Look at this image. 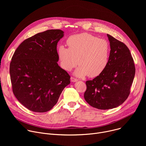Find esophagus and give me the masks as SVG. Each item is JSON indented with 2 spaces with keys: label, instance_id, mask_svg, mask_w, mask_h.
<instances>
[{
  "label": "esophagus",
  "instance_id": "1",
  "mask_svg": "<svg viewBox=\"0 0 146 146\" xmlns=\"http://www.w3.org/2000/svg\"><path fill=\"white\" fill-rule=\"evenodd\" d=\"M70 80H71V81L73 82H74L77 81V79H76V78H74V77H72L70 78Z\"/></svg>",
  "mask_w": 146,
  "mask_h": 146
}]
</instances>
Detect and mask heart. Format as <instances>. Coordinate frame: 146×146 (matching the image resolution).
Returning a JSON list of instances; mask_svg holds the SVG:
<instances>
[{
	"label": "heart",
	"mask_w": 146,
	"mask_h": 146,
	"mask_svg": "<svg viewBox=\"0 0 146 146\" xmlns=\"http://www.w3.org/2000/svg\"><path fill=\"white\" fill-rule=\"evenodd\" d=\"M67 44L69 48L60 46L58 49L60 64L64 70L70 71L78 63L74 74L80 77L87 75L95 77L105 71L110 54V46L107 40L81 33L69 37Z\"/></svg>",
	"instance_id": "obj_1"
}]
</instances>
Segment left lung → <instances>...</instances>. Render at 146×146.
Instances as JSON below:
<instances>
[{
  "label": "left lung",
  "instance_id": "1",
  "mask_svg": "<svg viewBox=\"0 0 146 146\" xmlns=\"http://www.w3.org/2000/svg\"><path fill=\"white\" fill-rule=\"evenodd\" d=\"M107 36L110 46L109 64L101 74L86 81L84 95L90 106L100 110L115 108L126 100L135 74L128 48L111 35Z\"/></svg>",
  "mask_w": 146,
  "mask_h": 146
}]
</instances>
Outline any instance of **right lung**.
<instances>
[{
	"mask_svg": "<svg viewBox=\"0 0 146 146\" xmlns=\"http://www.w3.org/2000/svg\"><path fill=\"white\" fill-rule=\"evenodd\" d=\"M64 36L60 29L38 33L25 40L14 53L10 65L13 92L29 110H50L70 84V76L57 63V43Z\"/></svg>",
	"mask_w": 146,
	"mask_h": 146,
	"instance_id": "add662e5",
	"label": "right lung"
}]
</instances>
